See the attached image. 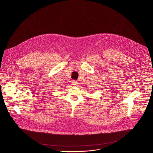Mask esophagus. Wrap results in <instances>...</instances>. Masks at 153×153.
Instances as JSON below:
<instances>
[{
    "label": "esophagus",
    "mask_w": 153,
    "mask_h": 153,
    "mask_svg": "<svg viewBox=\"0 0 153 153\" xmlns=\"http://www.w3.org/2000/svg\"><path fill=\"white\" fill-rule=\"evenodd\" d=\"M72 84L74 85V86H77L78 85V82L76 81V80H73L72 82Z\"/></svg>",
    "instance_id": "obj_1"
}]
</instances>
